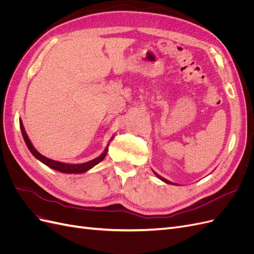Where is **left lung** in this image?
Returning <instances> with one entry per match:
<instances>
[{"label":"left lung","mask_w":254,"mask_h":254,"mask_svg":"<svg viewBox=\"0 0 254 254\" xmlns=\"http://www.w3.org/2000/svg\"><path fill=\"white\" fill-rule=\"evenodd\" d=\"M153 173H155V172H153ZM155 175H156V176H157V177H158V178H159V179H161V180H162V181H164V182H165V183H168V184H174V183H172V182H171V181H168V180H166V179H164V178H163V177H161V176H160V175H158V174H157V173H155Z\"/></svg>","instance_id":"left-lung-1"}]
</instances>
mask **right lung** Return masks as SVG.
<instances>
[{
  "instance_id": "obj_1",
  "label": "right lung",
  "mask_w": 254,
  "mask_h": 254,
  "mask_svg": "<svg viewBox=\"0 0 254 254\" xmlns=\"http://www.w3.org/2000/svg\"><path fill=\"white\" fill-rule=\"evenodd\" d=\"M20 128H21V131H22L23 139H24L26 146L28 147L29 151L33 153L34 157H36L38 160H40L41 162L44 163L45 165H48L49 167L53 168V170L61 172V173H65V174H81V173L87 172V171L90 170V168L95 166L96 164H98L99 162H101V161H103L104 158L107 155V151H108V147H106L105 151L102 153L101 156L93 159V160L89 161V162L81 163V164H66V163H63V162H57V161H54V160H51V159H49L47 157L42 156L40 152H38L35 149L32 142L29 141L28 136H27V134L25 132V129H24V126H23V124H22V121H20Z\"/></svg>"
}]
</instances>
